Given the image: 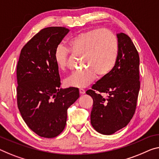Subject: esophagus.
<instances>
[{
	"label": "esophagus",
	"mask_w": 159,
	"mask_h": 159,
	"mask_svg": "<svg viewBox=\"0 0 159 159\" xmlns=\"http://www.w3.org/2000/svg\"><path fill=\"white\" fill-rule=\"evenodd\" d=\"M79 92H80V94H81V95H82V94H84V93H85V91L83 89H80V90H79Z\"/></svg>",
	"instance_id": "obj_1"
}]
</instances>
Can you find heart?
<instances>
[{
  "instance_id": "obj_1",
  "label": "heart",
  "mask_w": 159,
  "mask_h": 159,
  "mask_svg": "<svg viewBox=\"0 0 159 159\" xmlns=\"http://www.w3.org/2000/svg\"><path fill=\"white\" fill-rule=\"evenodd\" d=\"M70 52L75 56H82L83 67L86 68L73 72L65 80L66 86L84 88L99 77L107 76L115 66L118 57V41L109 30L94 29L82 32L68 42ZM54 58L60 70H65L70 52L62 45L55 48Z\"/></svg>"
}]
</instances>
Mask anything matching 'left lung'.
<instances>
[{"label":"left lung","mask_w":159,"mask_h":159,"mask_svg":"<svg viewBox=\"0 0 159 159\" xmlns=\"http://www.w3.org/2000/svg\"><path fill=\"white\" fill-rule=\"evenodd\" d=\"M118 57L111 72L86 94L93 99L91 124L97 132L111 135L125 127L135 113L139 89V56L127 35L116 34ZM99 93L109 95L105 99Z\"/></svg>","instance_id":"left-lung-1"}]
</instances>
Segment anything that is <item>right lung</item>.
Wrapping results in <instances>:
<instances>
[{
	"label": "right lung",
	"mask_w": 159,
	"mask_h": 159,
	"mask_svg": "<svg viewBox=\"0 0 159 159\" xmlns=\"http://www.w3.org/2000/svg\"><path fill=\"white\" fill-rule=\"evenodd\" d=\"M70 31L49 27L34 35L21 50L17 65V102L27 125L38 136L54 138L64 130L67 109L80 97L75 87L60 89L55 48Z\"/></svg>",
	"instance_id": "1"
}]
</instances>
